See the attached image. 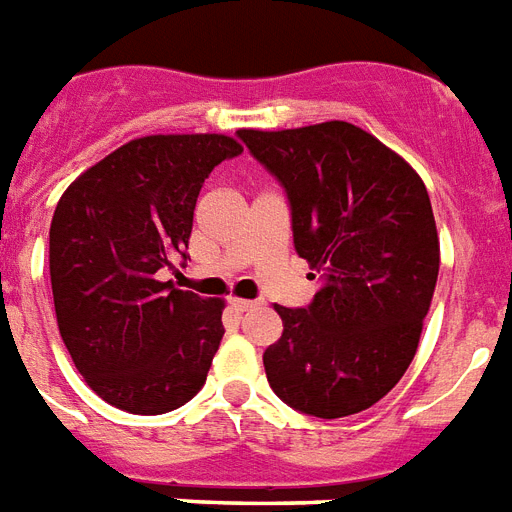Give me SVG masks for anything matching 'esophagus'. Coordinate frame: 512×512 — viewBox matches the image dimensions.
<instances>
[{"label":"esophagus","instance_id":"34e87169","mask_svg":"<svg viewBox=\"0 0 512 512\" xmlns=\"http://www.w3.org/2000/svg\"><path fill=\"white\" fill-rule=\"evenodd\" d=\"M231 307H234V310H239V313H247V310H255V307H260V299L231 297Z\"/></svg>","mask_w":512,"mask_h":512}]
</instances>
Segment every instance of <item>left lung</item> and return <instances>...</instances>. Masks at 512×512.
<instances>
[{"label":"left lung","instance_id":"1","mask_svg":"<svg viewBox=\"0 0 512 512\" xmlns=\"http://www.w3.org/2000/svg\"><path fill=\"white\" fill-rule=\"evenodd\" d=\"M239 136L284 184L294 249L321 281L310 307L273 305L284 331L263 355L270 389L315 418L363 413L421 342L439 276L429 191L410 162L344 120Z\"/></svg>","mask_w":512,"mask_h":512}]
</instances>
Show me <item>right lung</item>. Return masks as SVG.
<instances>
[{
    "mask_svg": "<svg viewBox=\"0 0 512 512\" xmlns=\"http://www.w3.org/2000/svg\"><path fill=\"white\" fill-rule=\"evenodd\" d=\"M242 144L226 134L128 141L65 189L49 228V276L65 347L110 405L160 415L205 386L223 339V299L162 281L186 257L210 170Z\"/></svg>",
    "mask_w": 512,
    "mask_h": 512,
    "instance_id": "add662e5",
    "label": "right lung"
}]
</instances>
